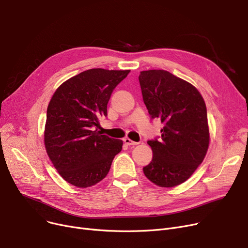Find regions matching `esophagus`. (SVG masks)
Returning <instances> with one entry per match:
<instances>
[{
  "instance_id": "34e87169",
  "label": "esophagus",
  "mask_w": 248,
  "mask_h": 248,
  "mask_svg": "<svg viewBox=\"0 0 248 248\" xmlns=\"http://www.w3.org/2000/svg\"><path fill=\"white\" fill-rule=\"evenodd\" d=\"M123 141H124V143H125L126 145H129V146H130V145H133V146H134V145H137V144H138L137 142L132 141V140L129 139V138H124Z\"/></svg>"
}]
</instances>
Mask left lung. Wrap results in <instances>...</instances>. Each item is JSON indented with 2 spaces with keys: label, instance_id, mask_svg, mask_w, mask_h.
<instances>
[{
  "label": "left lung",
  "instance_id": "left-lung-1",
  "mask_svg": "<svg viewBox=\"0 0 248 248\" xmlns=\"http://www.w3.org/2000/svg\"><path fill=\"white\" fill-rule=\"evenodd\" d=\"M139 82L151 118L164 124L160 138L147 141L153 157L143 172L160 187L177 186L192 175L208 150L205 102L193 85L165 70L142 71Z\"/></svg>",
  "mask_w": 248,
  "mask_h": 248
}]
</instances>
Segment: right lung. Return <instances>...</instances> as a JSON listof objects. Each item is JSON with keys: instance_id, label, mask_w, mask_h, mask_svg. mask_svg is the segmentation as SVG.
Masks as SVG:
<instances>
[{"instance_id": "add662e5", "label": "right lung", "mask_w": 248, "mask_h": 248, "mask_svg": "<svg viewBox=\"0 0 248 248\" xmlns=\"http://www.w3.org/2000/svg\"><path fill=\"white\" fill-rule=\"evenodd\" d=\"M130 70L90 69L65 81L48 105L44 142L54 167L68 183L90 187L108 174L123 141L97 130L115 87Z\"/></svg>"}]
</instances>
